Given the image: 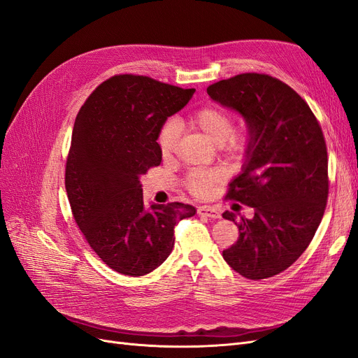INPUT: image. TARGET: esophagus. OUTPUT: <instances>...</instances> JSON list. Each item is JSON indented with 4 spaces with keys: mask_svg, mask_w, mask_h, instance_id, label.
Segmentation results:
<instances>
[{
    "mask_svg": "<svg viewBox=\"0 0 358 358\" xmlns=\"http://www.w3.org/2000/svg\"><path fill=\"white\" fill-rule=\"evenodd\" d=\"M199 215L208 216V218H213V220L220 218V216H221L220 210L213 208V206H201V208H199Z\"/></svg>",
    "mask_w": 358,
    "mask_h": 358,
    "instance_id": "obj_1",
    "label": "esophagus"
}]
</instances>
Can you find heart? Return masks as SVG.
Here are the masks:
<instances>
[{
  "label": "heart",
  "mask_w": 358,
  "mask_h": 358,
  "mask_svg": "<svg viewBox=\"0 0 358 358\" xmlns=\"http://www.w3.org/2000/svg\"><path fill=\"white\" fill-rule=\"evenodd\" d=\"M191 122L200 128L212 142L220 143V148L225 157L234 158L245 152L249 143L248 129H233L234 116L230 110L224 109L216 104H206L194 110L191 115ZM178 137V122L175 119L169 121L161 127L158 133V148L162 157L173 154ZM220 176L216 171L206 169L191 170L183 185L197 197H208L218 185Z\"/></svg>",
  "instance_id": "b5f03b06"
}]
</instances>
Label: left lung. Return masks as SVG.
I'll use <instances>...</instances> for the list:
<instances>
[{
	"instance_id": "1",
	"label": "left lung",
	"mask_w": 358,
	"mask_h": 358,
	"mask_svg": "<svg viewBox=\"0 0 358 358\" xmlns=\"http://www.w3.org/2000/svg\"><path fill=\"white\" fill-rule=\"evenodd\" d=\"M210 99L242 113L251 140L243 171L225 199L254 209L252 218L224 212L239 237L222 257L248 279L284 272L306 251L329 197L327 145L301 96L276 78L242 73L208 86Z\"/></svg>"
}]
</instances>
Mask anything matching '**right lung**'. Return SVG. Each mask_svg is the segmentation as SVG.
Returning <instances> with one entry per match:
<instances>
[{
  "label": "right lung",
  "mask_w": 358,
  "mask_h": 358,
  "mask_svg": "<svg viewBox=\"0 0 358 358\" xmlns=\"http://www.w3.org/2000/svg\"><path fill=\"white\" fill-rule=\"evenodd\" d=\"M196 90L148 76L116 74L96 86L76 117L66 189L86 242L115 272L143 276L166 262L175 227L196 209L183 203L145 209L140 176L159 166L158 133Z\"/></svg>",
  "instance_id": "right-lung-1"
}]
</instances>
